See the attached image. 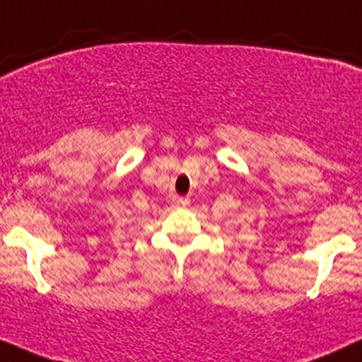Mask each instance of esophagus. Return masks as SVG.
Wrapping results in <instances>:
<instances>
[{
  "instance_id": "34e87169",
  "label": "esophagus",
  "mask_w": 362,
  "mask_h": 362,
  "mask_svg": "<svg viewBox=\"0 0 362 362\" xmlns=\"http://www.w3.org/2000/svg\"><path fill=\"white\" fill-rule=\"evenodd\" d=\"M189 203L188 198H182V197H173V205L174 206H186Z\"/></svg>"
}]
</instances>
